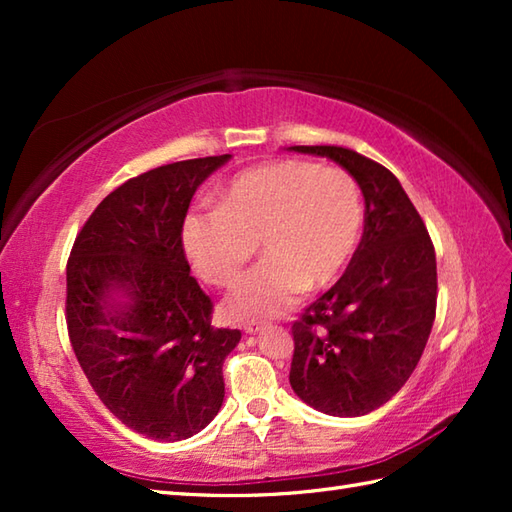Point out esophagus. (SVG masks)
<instances>
[{
	"label": "esophagus",
	"instance_id": "obj_1",
	"mask_svg": "<svg viewBox=\"0 0 512 512\" xmlns=\"http://www.w3.org/2000/svg\"><path fill=\"white\" fill-rule=\"evenodd\" d=\"M259 330H262V323L250 321V323H246V325H244V334H257Z\"/></svg>",
	"mask_w": 512,
	"mask_h": 512
}]
</instances>
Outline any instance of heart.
<instances>
[{"label": "heart", "instance_id": "1", "mask_svg": "<svg viewBox=\"0 0 512 512\" xmlns=\"http://www.w3.org/2000/svg\"><path fill=\"white\" fill-rule=\"evenodd\" d=\"M363 231V198L339 167L275 160L237 176L217 209L184 217L182 244L204 281L231 286L262 244L264 264L224 299L233 321L279 317L306 288L343 275Z\"/></svg>", "mask_w": 512, "mask_h": 512}]
</instances>
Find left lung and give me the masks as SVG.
Instances as JSON below:
<instances>
[{"mask_svg": "<svg viewBox=\"0 0 512 512\" xmlns=\"http://www.w3.org/2000/svg\"><path fill=\"white\" fill-rule=\"evenodd\" d=\"M288 149L334 160L365 198L363 237L345 275L292 325L290 385L328 416H365L398 394L429 341L436 250L389 169L345 147Z\"/></svg>", "mask_w": 512, "mask_h": 512, "instance_id": "8db88e82", "label": "left lung"}]
</instances>
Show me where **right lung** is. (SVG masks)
Returning a JSON list of instances; mask_svg holds the SVG:
<instances>
[{
  "label": "right lung",
  "mask_w": 512,
  "mask_h": 512,
  "mask_svg": "<svg viewBox=\"0 0 512 512\" xmlns=\"http://www.w3.org/2000/svg\"><path fill=\"white\" fill-rule=\"evenodd\" d=\"M231 154L127 180L96 206L68 259L72 350L96 396L151 440H187L224 402V358L239 330L213 328L182 248L193 193Z\"/></svg>",
  "instance_id": "right-lung-1"
}]
</instances>
